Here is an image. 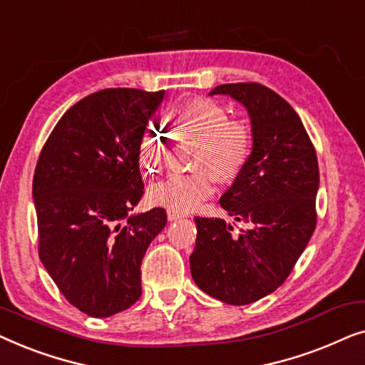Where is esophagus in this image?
<instances>
[{"mask_svg":"<svg viewBox=\"0 0 365 365\" xmlns=\"http://www.w3.org/2000/svg\"><path fill=\"white\" fill-rule=\"evenodd\" d=\"M181 217H184L182 212L174 211V209H168V219H169V221H176V219H181Z\"/></svg>","mask_w":365,"mask_h":365,"instance_id":"esophagus-1","label":"esophagus"}]
</instances>
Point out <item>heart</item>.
<instances>
[{
    "instance_id": "1",
    "label": "heart",
    "mask_w": 365,
    "mask_h": 365,
    "mask_svg": "<svg viewBox=\"0 0 365 365\" xmlns=\"http://www.w3.org/2000/svg\"><path fill=\"white\" fill-rule=\"evenodd\" d=\"M181 133L201 138L194 153L197 169L173 171L149 189L153 202L179 212L192 211L214 189V176L221 181L236 178L246 166L252 149L251 126L229 116L227 109L209 98L184 99L169 113ZM169 134L159 124L146 128L141 139V164L148 173H156L168 161Z\"/></svg>"
}]
</instances>
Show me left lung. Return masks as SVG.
<instances>
[{"label":"left lung","mask_w":365,"mask_h":365,"mask_svg":"<svg viewBox=\"0 0 365 365\" xmlns=\"http://www.w3.org/2000/svg\"><path fill=\"white\" fill-rule=\"evenodd\" d=\"M211 94H231L251 116V156L219 199L229 216L247 227L234 234L224 219L196 217L189 262L204 292L244 306L282 286L311 241L319 164L301 118L276 91L247 81L221 84Z\"/></svg>","instance_id":"8db88e82"}]
</instances>
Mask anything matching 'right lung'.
<instances>
[{
  "mask_svg": "<svg viewBox=\"0 0 365 365\" xmlns=\"http://www.w3.org/2000/svg\"><path fill=\"white\" fill-rule=\"evenodd\" d=\"M164 91L106 88L53 128L33 176L38 254L64 299L93 317L141 296V262L166 226L163 207L128 216L143 196L141 139Z\"/></svg>",
  "mask_w": 365,
  "mask_h": 365,
  "instance_id": "1",
  "label": "right lung"
}]
</instances>
